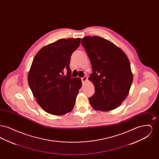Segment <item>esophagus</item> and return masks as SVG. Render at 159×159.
Returning <instances> with one entry per match:
<instances>
[{
  "mask_svg": "<svg viewBox=\"0 0 159 159\" xmlns=\"http://www.w3.org/2000/svg\"><path fill=\"white\" fill-rule=\"evenodd\" d=\"M81 80H82V83H84L87 80V77L84 76V77H83V78H81Z\"/></svg>",
  "mask_w": 159,
  "mask_h": 159,
  "instance_id": "esophagus-1",
  "label": "esophagus"
}]
</instances>
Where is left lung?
<instances>
[{
	"label": "left lung",
	"mask_w": 159,
	"mask_h": 159,
	"mask_svg": "<svg viewBox=\"0 0 159 159\" xmlns=\"http://www.w3.org/2000/svg\"><path fill=\"white\" fill-rule=\"evenodd\" d=\"M91 61L89 79L95 93L89 97L97 110H114L128 95L133 80L130 64L126 54L112 42L99 36H86L81 40Z\"/></svg>",
	"instance_id": "1"
}]
</instances>
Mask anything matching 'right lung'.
I'll use <instances>...</instances> for the list:
<instances>
[{
  "label": "right lung",
  "mask_w": 159,
  "mask_h": 159,
  "mask_svg": "<svg viewBox=\"0 0 159 159\" xmlns=\"http://www.w3.org/2000/svg\"><path fill=\"white\" fill-rule=\"evenodd\" d=\"M80 42V38L60 39L42 48L33 59L28 82L38 104L48 113L60 116L74 108L82 83L79 77L72 78L69 64Z\"/></svg>",
  "instance_id": "obj_1"
}]
</instances>
